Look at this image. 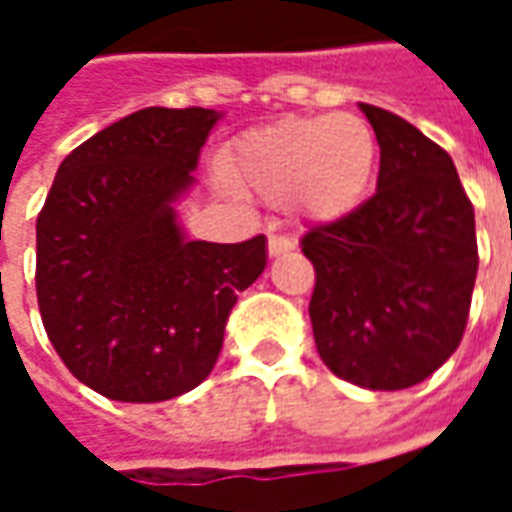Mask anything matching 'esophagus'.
Instances as JSON below:
<instances>
[{"label":"esophagus","mask_w":512,"mask_h":512,"mask_svg":"<svg viewBox=\"0 0 512 512\" xmlns=\"http://www.w3.org/2000/svg\"><path fill=\"white\" fill-rule=\"evenodd\" d=\"M293 249H296V241H290L285 235H271V238H268V255L271 257L288 255Z\"/></svg>","instance_id":"1"}]
</instances>
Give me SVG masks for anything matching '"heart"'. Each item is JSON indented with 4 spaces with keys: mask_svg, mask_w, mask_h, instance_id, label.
Here are the masks:
<instances>
[{
    "mask_svg": "<svg viewBox=\"0 0 512 512\" xmlns=\"http://www.w3.org/2000/svg\"><path fill=\"white\" fill-rule=\"evenodd\" d=\"M378 164L373 128L356 115L293 117L241 139L227 175L310 222H340L370 191Z\"/></svg>",
    "mask_w": 512,
    "mask_h": 512,
    "instance_id": "1",
    "label": "heart"
}]
</instances>
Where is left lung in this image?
I'll use <instances>...</instances> for the list:
<instances>
[{
  "label": "left lung",
  "mask_w": 512,
  "mask_h": 512,
  "mask_svg": "<svg viewBox=\"0 0 512 512\" xmlns=\"http://www.w3.org/2000/svg\"><path fill=\"white\" fill-rule=\"evenodd\" d=\"M381 147L376 194L301 238L315 266L310 321L323 365L376 392L433 376L469 321L474 208L447 150L378 106L359 104Z\"/></svg>",
  "instance_id": "1"
}]
</instances>
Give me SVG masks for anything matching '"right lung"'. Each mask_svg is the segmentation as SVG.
<instances>
[{
    "label": "right lung",
    "mask_w": 512,
    "mask_h": 512,
    "mask_svg": "<svg viewBox=\"0 0 512 512\" xmlns=\"http://www.w3.org/2000/svg\"><path fill=\"white\" fill-rule=\"evenodd\" d=\"M219 112L150 106L90 136L38 216V307L65 367L123 403L169 400L211 376L266 238L189 241L175 202Z\"/></svg>",
    "instance_id": "right-lung-1"
}]
</instances>
